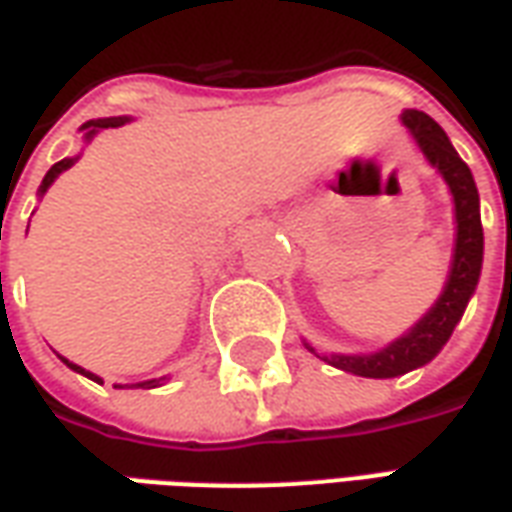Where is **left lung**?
<instances>
[{
    "label": "left lung",
    "mask_w": 512,
    "mask_h": 512,
    "mask_svg": "<svg viewBox=\"0 0 512 512\" xmlns=\"http://www.w3.org/2000/svg\"><path fill=\"white\" fill-rule=\"evenodd\" d=\"M400 120L408 128V134L414 136L422 156L428 158L430 167L439 172L450 189L452 205H455V249H452L450 274L436 304L406 334H400L389 345L378 348L373 354H318L310 343H304L326 365L362 378L403 376L408 370H417L428 365L430 359H436V354L450 340L452 329L463 318V310L474 296V288L480 282V268H483L480 194L474 186L472 169L463 164L458 150L452 147L433 117L417 109H406Z\"/></svg>",
    "instance_id": "obj_1"
}]
</instances>
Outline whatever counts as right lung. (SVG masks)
Returning <instances> with one entry per match:
<instances>
[{
  "label": "right lung",
  "instance_id": "right-lung-1",
  "mask_svg": "<svg viewBox=\"0 0 512 512\" xmlns=\"http://www.w3.org/2000/svg\"><path fill=\"white\" fill-rule=\"evenodd\" d=\"M128 120H131V117H101V120H87V123H84L82 126V131H84V142H93V136L98 134V131H101V128H117V126H126ZM76 161H79V156H73V158H62V161H57V164H54V167L49 169V172H46V178H43V183H40V189H38V197H43V194H46V191H49V186L51 183H54V180L60 178L62 172H65V169H71L73 164H76ZM29 230V227H27ZM62 362H65V365L71 367L73 373H82V376H87L90 378V381H95V384H104V381H101V376H95V373H90V370H84V367H79V365H73V362H68V359H65V356H60ZM164 381H167V376H161V378H150V381H139V384H134V386H139V389H156V386H161L164 384ZM117 389H123V384H115Z\"/></svg>",
  "mask_w": 512,
  "mask_h": 512
}]
</instances>
